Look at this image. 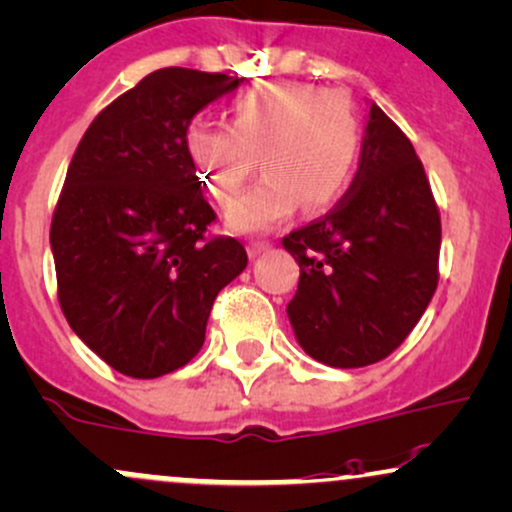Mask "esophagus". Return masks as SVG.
I'll list each match as a JSON object with an SVG mask.
<instances>
[{
  "instance_id": "esophagus-1",
  "label": "esophagus",
  "mask_w": 512,
  "mask_h": 512,
  "mask_svg": "<svg viewBox=\"0 0 512 512\" xmlns=\"http://www.w3.org/2000/svg\"><path fill=\"white\" fill-rule=\"evenodd\" d=\"M269 247H272L269 240H250V243H247V252H250V257H257L262 255V252H267Z\"/></svg>"
}]
</instances>
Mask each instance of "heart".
I'll return each instance as SVG.
<instances>
[{"label":"heart","instance_id":"obj_1","mask_svg":"<svg viewBox=\"0 0 512 512\" xmlns=\"http://www.w3.org/2000/svg\"><path fill=\"white\" fill-rule=\"evenodd\" d=\"M362 119L340 92L301 82H272L240 94L230 126L196 116L184 145L221 204H230L250 174L265 177L228 211L230 226L262 230L291 216L335 206L350 189L362 155Z\"/></svg>","mask_w":512,"mask_h":512}]
</instances>
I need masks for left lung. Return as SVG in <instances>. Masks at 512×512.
Here are the masks:
<instances>
[{"instance_id":"obj_1","label":"left lung","mask_w":512,"mask_h":512,"mask_svg":"<svg viewBox=\"0 0 512 512\" xmlns=\"http://www.w3.org/2000/svg\"><path fill=\"white\" fill-rule=\"evenodd\" d=\"M440 240V209L423 162L372 104L350 189L325 216L282 240L301 267L286 306L299 345L340 369L389 357L435 294Z\"/></svg>"}]
</instances>
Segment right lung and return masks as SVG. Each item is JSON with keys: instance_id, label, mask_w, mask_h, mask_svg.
I'll return each instance as SVG.
<instances>
[{"instance_id": "add662e5", "label": "right lung", "mask_w": 512, "mask_h": 512, "mask_svg": "<svg viewBox=\"0 0 512 512\" xmlns=\"http://www.w3.org/2000/svg\"><path fill=\"white\" fill-rule=\"evenodd\" d=\"M243 80L162 67L87 128L50 223L58 301L77 338L116 372L155 379L204 345L243 243L206 238L216 213L184 145L189 121Z\"/></svg>"}]
</instances>
